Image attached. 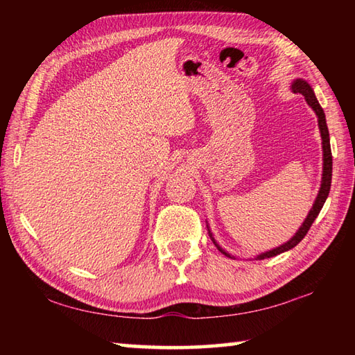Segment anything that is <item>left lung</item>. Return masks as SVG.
I'll return each mask as SVG.
<instances>
[{"label": "left lung", "mask_w": 355, "mask_h": 355, "mask_svg": "<svg viewBox=\"0 0 355 355\" xmlns=\"http://www.w3.org/2000/svg\"><path fill=\"white\" fill-rule=\"evenodd\" d=\"M293 92L294 93H299L305 96V99L308 102V105L315 111V114H318L319 117V128H320V135H322V145H323V175H322V186H320V191H319V195L318 198H315L314 205H313V209L310 210V214H308L306 220L304 221L302 227H300L297 230L296 235H294L288 243L282 244L281 247H276L273 248V250H270L267 253H262L259 254L258 258L256 259H266V258H271V256H276L279 253H284L286 250H290V248L296 247L300 241H302L305 238V235L308 233V230H310V227L313 225L314 220L318 218V215L320 214V210L323 207V205H325V201L328 198V193H329V189H331V177H333V155H331V145H329V132H328V126H327V119H325V112H323L320 103L318 102V99H315L314 96V92L313 88L306 84L305 80L302 79H297L293 82ZM212 236V235H210ZM215 243V241H214ZM215 245L218 247V244L215 243ZM220 250L225 254V256H230L225 253L221 247H218Z\"/></svg>", "instance_id": "left-lung-1"}]
</instances>
